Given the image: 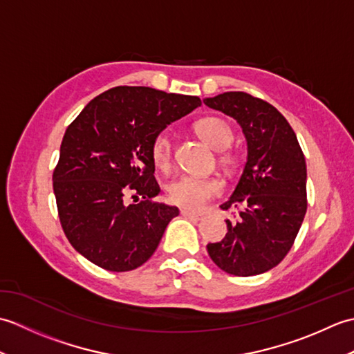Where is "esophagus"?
Here are the masks:
<instances>
[{
	"instance_id": "1",
	"label": "esophagus",
	"mask_w": 354,
	"mask_h": 354,
	"mask_svg": "<svg viewBox=\"0 0 354 354\" xmlns=\"http://www.w3.org/2000/svg\"><path fill=\"white\" fill-rule=\"evenodd\" d=\"M181 214H183L184 217H189V219H193V221H199V219H202V214L189 212V209H181Z\"/></svg>"
}]
</instances>
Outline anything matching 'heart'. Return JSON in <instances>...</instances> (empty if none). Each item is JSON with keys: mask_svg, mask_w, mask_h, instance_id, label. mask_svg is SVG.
I'll list each match as a JSON object with an SVG mask.
<instances>
[{"mask_svg": "<svg viewBox=\"0 0 354 354\" xmlns=\"http://www.w3.org/2000/svg\"><path fill=\"white\" fill-rule=\"evenodd\" d=\"M194 131L202 141L213 150L221 149L219 164L223 170H234L240 162V155L236 150L228 149L232 141V127L227 120L219 117H205L194 123ZM152 158L158 167L167 169L171 160V138L167 132H160L152 141ZM221 185L214 179H201L184 176L173 181L167 187V198L171 204L183 207L185 209H198L207 201L217 196Z\"/></svg>", "mask_w": 354, "mask_h": 354, "instance_id": "obj_1", "label": "heart"}]
</instances>
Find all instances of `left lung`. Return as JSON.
Instances as JSON below:
<instances>
[{
	"instance_id": "obj_1",
	"label": "left lung",
	"mask_w": 354,
	"mask_h": 354,
	"mask_svg": "<svg viewBox=\"0 0 354 354\" xmlns=\"http://www.w3.org/2000/svg\"><path fill=\"white\" fill-rule=\"evenodd\" d=\"M208 108L237 120L248 145L242 176L222 209L239 208L227 221L209 257L227 274L259 275L280 263L293 245L307 209L306 160L297 135L268 102L242 91L204 99Z\"/></svg>"
}]
</instances>
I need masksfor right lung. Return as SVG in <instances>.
I'll list each match as a JSON object with an SVG mask.
<instances>
[{
    "label": "right lung",
    "mask_w": 354,
    "mask_h": 354,
    "mask_svg": "<svg viewBox=\"0 0 354 354\" xmlns=\"http://www.w3.org/2000/svg\"><path fill=\"white\" fill-rule=\"evenodd\" d=\"M201 103L196 95L115 86L66 127L53 190L65 236L85 259L126 272L152 257L179 209L152 201L161 190L150 147ZM129 194L142 198L138 205L125 204Z\"/></svg>",
    "instance_id": "obj_1"
}]
</instances>
